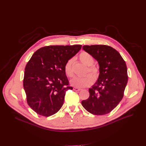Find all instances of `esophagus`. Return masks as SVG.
<instances>
[{"mask_svg":"<svg viewBox=\"0 0 146 146\" xmlns=\"http://www.w3.org/2000/svg\"><path fill=\"white\" fill-rule=\"evenodd\" d=\"M73 90H76V91H80L82 89H79V88H78L74 87V88H73Z\"/></svg>","mask_w":146,"mask_h":146,"instance_id":"34e87169","label":"esophagus"}]
</instances>
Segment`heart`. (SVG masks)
<instances>
[{"label": "heart", "instance_id": "1", "mask_svg": "<svg viewBox=\"0 0 146 146\" xmlns=\"http://www.w3.org/2000/svg\"><path fill=\"white\" fill-rule=\"evenodd\" d=\"M79 58L82 63L88 66L85 74H90V75H86L83 78H74L70 81L71 85L76 88H86L91 86L95 80H97L100 76V69L96 65H94L95 62L94 57L90 54L86 52H82L79 56ZM73 59H69L64 65V72L67 76L69 78H72L74 76V72L73 69Z\"/></svg>", "mask_w": 146, "mask_h": 146}]
</instances>
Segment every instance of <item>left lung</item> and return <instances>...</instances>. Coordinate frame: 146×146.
Here are the masks:
<instances>
[{"instance_id":"left-lung-1","label":"left lung","mask_w":146,"mask_h":146,"mask_svg":"<svg viewBox=\"0 0 146 146\" xmlns=\"http://www.w3.org/2000/svg\"><path fill=\"white\" fill-rule=\"evenodd\" d=\"M83 49L98 61L100 76L89 89V98L82 101V105L94 115L107 114L115 108L124 96L128 82L125 62L115 49L108 45H84Z\"/></svg>"}]
</instances>
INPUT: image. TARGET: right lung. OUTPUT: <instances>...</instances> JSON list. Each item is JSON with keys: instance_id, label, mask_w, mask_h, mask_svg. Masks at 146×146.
Masks as SVG:
<instances>
[{"instance_id": "obj_1", "label": "right lung", "mask_w": 146, "mask_h": 146, "mask_svg": "<svg viewBox=\"0 0 146 146\" xmlns=\"http://www.w3.org/2000/svg\"><path fill=\"white\" fill-rule=\"evenodd\" d=\"M81 48V45H50L33 54L25 68L23 85L27 103L36 113L49 117L62 107L66 91L73 89L64 65Z\"/></svg>"}]
</instances>
